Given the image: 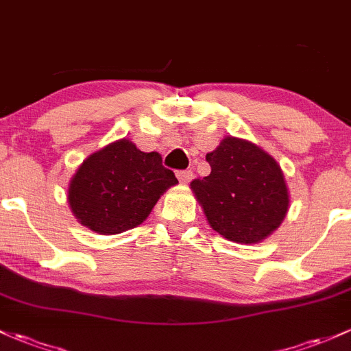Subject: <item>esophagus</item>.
I'll return each instance as SVG.
<instances>
[{"label":"esophagus","mask_w":351,"mask_h":351,"mask_svg":"<svg viewBox=\"0 0 351 351\" xmlns=\"http://www.w3.org/2000/svg\"><path fill=\"white\" fill-rule=\"evenodd\" d=\"M177 179L182 184H187L192 179V171H179L177 172Z\"/></svg>","instance_id":"1"}]
</instances>
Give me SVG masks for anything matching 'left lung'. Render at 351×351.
Instances as JSON below:
<instances>
[{
  "label": "left lung",
  "instance_id": "left-lung-1",
  "mask_svg": "<svg viewBox=\"0 0 351 351\" xmlns=\"http://www.w3.org/2000/svg\"><path fill=\"white\" fill-rule=\"evenodd\" d=\"M210 174L191 189L210 228L241 244L261 243L285 221L289 192L280 164L261 147L224 137L206 156Z\"/></svg>",
  "mask_w": 351,
  "mask_h": 351
}]
</instances>
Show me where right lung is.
<instances>
[{
  "label": "right lung",
  "instance_id": "obj_1",
  "mask_svg": "<svg viewBox=\"0 0 351 351\" xmlns=\"http://www.w3.org/2000/svg\"><path fill=\"white\" fill-rule=\"evenodd\" d=\"M176 184L159 152H142L134 142L120 138L82 162L69 184V204L90 231L120 234L142 224Z\"/></svg>",
  "mask_w": 351,
  "mask_h": 351
}]
</instances>
